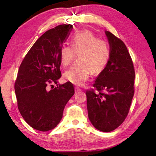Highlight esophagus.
Masks as SVG:
<instances>
[{"instance_id": "esophagus-1", "label": "esophagus", "mask_w": 156, "mask_h": 156, "mask_svg": "<svg viewBox=\"0 0 156 156\" xmlns=\"http://www.w3.org/2000/svg\"><path fill=\"white\" fill-rule=\"evenodd\" d=\"M81 91V88H79L78 87H75V92H79Z\"/></svg>"}]
</instances>
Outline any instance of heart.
I'll list each match as a JSON object with an SVG mask.
<instances>
[{"label":"heart","mask_w":156,"mask_h":156,"mask_svg":"<svg viewBox=\"0 0 156 156\" xmlns=\"http://www.w3.org/2000/svg\"><path fill=\"white\" fill-rule=\"evenodd\" d=\"M76 55L77 62L64 73L66 80L76 85H82L90 73L99 74L107 66L111 57L108 43L98 39L89 31H81L72 36L70 46L64 45L59 50L62 64L68 66Z\"/></svg>","instance_id":"heart-1"}]
</instances>
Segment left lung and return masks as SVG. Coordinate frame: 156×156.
I'll return each instance as SVG.
<instances>
[{
    "instance_id": "obj_1",
    "label": "left lung",
    "mask_w": 156,
    "mask_h": 156,
    "mask_svg": "<svg viewBox=\"0 0 156 156\" xmlns=\"http://www.w3.org/2000/svg\"><path fill=\"white\" fill-rule=\"evenodd\" d=\"M111 57L96 79L94 89L87 90L88 118L98 130L111 132L127 117L134 95L135 69L131 55L121 39L105 31ZM99 92L96 94L94 90Z\"/></svg>"
}]
</instances>
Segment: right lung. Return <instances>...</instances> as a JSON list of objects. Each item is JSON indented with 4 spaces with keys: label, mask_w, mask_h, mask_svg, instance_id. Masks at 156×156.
Wrapping results in <instances>:
<instances>
[{
    "label": "right lung",
    "mask_w": 156,
    "mask_h": 156,
    "mask_svg": "<svg viewBox=\"0 0 156 156\" xmlns=\"http://www.w3.org/2000/svg\"><path fill=\"white\" fill-rule=\"evenodd\" d=\"M72 29V25L64 24L46 31L20 65L15 83L18 108L24 120L36 130L54 129L61 121L66 105L74 94L70 82L53 87L62 76L59 50Z\"/></svg>",
    "instance_id": "1"
}]
</instances>
